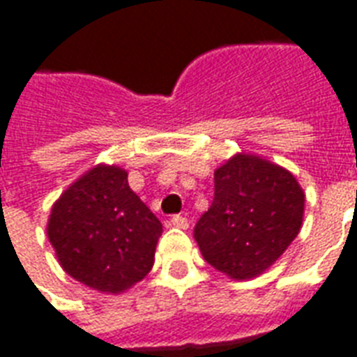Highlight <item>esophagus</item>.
<instances>
[{
	"label": "esophagus",
	"mask_w": 357,
	"mask_h": 357,
	"mask_svg": "<svg viewBox=\"0 0 357 357\" xmlns=\"http://www.w3.org/2000/svg\"><path fill=\"white\" fill-rule=\"evenodd\" d=\"M170 225L172 227H178V229H189V219L183 218V215H174V218L170 219Z\"/></svg>",
	"instance_id": "1"
}]
</instances>
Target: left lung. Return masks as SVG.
<instances>
[{"instance_id": "obj_1", "label": "left lung", "mask_w": 357, "mask_h": 357, "mask_svg": "<svg viewBox=\"0 0 357 357\" xmlns=\"http://www.w3.org/2000/svg\"><path fill=\"white\" fill-rule=\"evenodd\" d=\"M213 202L195 225L210 265L232 280L265 273L299 234L305 192L291 172L238 153L213 174Z\"/></svg>"}]
</instances>
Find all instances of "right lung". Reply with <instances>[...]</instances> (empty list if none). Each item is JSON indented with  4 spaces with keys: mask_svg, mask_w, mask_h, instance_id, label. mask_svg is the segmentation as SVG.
<instances>
[{
    "mask_svg": "<svg viewBox=\"0 0 357 357\" xmlns=\"http://www.w3.org/2000/svg\"><path fill=\"white\" fill-rule=\"evenodd\" d=\"M47 234L71 278L102 293H123L155 263L162 225L119 166L98 165L54 202Z\"/></svg>",
    "mask_w": 357,
    "mask_h": 357,
    "instance_id": "1",
    "label": "right lung"
}]
</instances>
